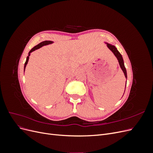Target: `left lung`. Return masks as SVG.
<instances>
[{
    "instance_id": "8db88e82",
    "label": "left lung",
    "mask_w": 153,
    "mask_h": 153,
    "mask_svg": "<svg viewBox=\"0 0 153 153\" xmlns=\"http://www.w3.org/2000/svg\"><path fill=\"white\" fill-rule=\"evenodd\" d=\"M106 45H107V47L108 48L112 51V52L114 53V54L115 55V56L117 57L118 61H119V65H120V67H121V68L122 69V70L124 74V76L125 77H126V78H127V73H126V68H125L124 66V61H123V57L121 54L119 53V51L117 50V49L115 48V46L114 45H112L110 44H108V43H106ZM125 89H126V86H125Z\"/></svg>"
}]
</instances>
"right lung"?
<instances>
[{"instance_id":"1","label":"right lung","mask_w":153,"mask_h":153,"mask_svg":"<svg viewBox=\"0 0 153 153\" xmlns=\"http://www.w3.org/2000/svg\"><path fill=\"white\" fill-rule=\"evenodd\" d=\"M52 43H53V41H43V42L40 43L38 44V45L35 46V47H34V48H32L30 50V52H29V55H28V56H27V59H26V61H25V65H24V71H25V67H26L27 64V63H28V61H29L30 53L32 52H33V51H34V50H37V49H39V48H41V47H42L43 46L47 45H49V44H52Z\"/></svg>"}]
</instances>
